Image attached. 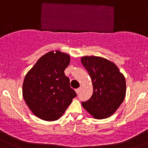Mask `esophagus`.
<instances>
[{
    "instance_id": "esophagus-1",
    "label": "esophagus",
    "mask_w": 148,
    "mask_h": 148,
    "mask_svg": "<svg viewBox=\"0 0 148 148\" xmlns=\"http://www.w3.org/2000/svg\"><path fill=\"white\" fill-rule=\"evenodd\" d=\"M80 91H81V87L78 88V89H76V92H77V94H79Z\"/></svg>"
}]
</instances>
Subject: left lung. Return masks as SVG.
<instances>
[{
	"instance_id": "8db88e82",
	"label": "left lung",
	"mask_w": 148,
	"mask_h": 148,
	"mask_svg": "<svg viewBox=\"0 0 148 148\" xmlns=\"http://www.w3.org/2000/svg\"><path fill=\"white\" fill-rule=\"evenodd\" d=\"M82 63L92 79L93 94L83 107L96 119L110 117L125 97L126 82L117 66L98 56H84Z\"/></svg>"
}]
</instances>
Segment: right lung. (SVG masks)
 Listing matches in <instances>:
<instances>
[{"instance_id":"1","label":"right lung","mask_w":148,"mask_h":148,"mask_svg":"<svg viewBox=\"0 0 148 148\" xmlns=\"http://www.w3.org/2000/svg\"><path fill=\"white\" fill-rule=\"evenodd\" d=\"M70 62L67 53L50 51L41 56L26 74L23 96L36 117L46 121L60 118L77 97L64 74Z\"/></svg>"}]
</instances>
